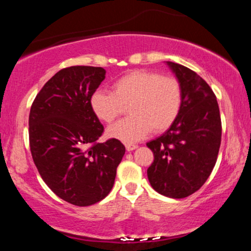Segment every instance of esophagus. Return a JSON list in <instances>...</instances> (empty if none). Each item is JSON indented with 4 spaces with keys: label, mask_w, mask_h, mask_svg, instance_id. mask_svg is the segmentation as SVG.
<instances>
[{
    "label": "esophagus",
    "mask_w": 251,
    "mask_h": 251,
    "mask_svg": "<svg viewBox=\"0 0 251 251\" xmlns=\"http://www.w3.org/2000/svg\"><path fill=\"white\" fill-rule=\"evenodd\" d=\"M138 148V145H135V144H126V150L127 151H133Z\"/></svg>",
    "instance_id": "esophagus-1"
}]
</instances>
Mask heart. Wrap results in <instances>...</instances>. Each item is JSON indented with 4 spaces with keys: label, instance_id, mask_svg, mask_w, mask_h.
Returning a JSON list of instances; mask_svg holds the SVG:
<instances>
[{
    "label": "heart",
    "instance_id": "heart-1",
    "mask_svg": "<svg viewBox=\"0 0 251 251\" xmlns=\"http://www.w3.org/2000/svg\"><path fill=\"white\" fill-rule=\"evenodd\" d=\"M183 92L174 76L150 71H133L116 80L113 92L98 89L91 97L94 114L112 123L127 106L128 118L109 126L106 134L124 143H135L171 127L179 114Z\"/></svg>",
    "mask_w": 251,
    "mask_h": 251
}]
</instances>
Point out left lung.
<instances>
[{"label":"left lung","instance_id":"8db88e82","mask_svg":"<svg viewBox=\"0 0 251 251\" xmlns=\"http://www.w3.org/2000/svg\"><path fill=\"white\" fill-rule=\"evenodd\" d=\"M181 86L179 114L165 133L146 144L154 160L148 169L151 186L170 198H185L201 188L214 169L222 123L210 86L190 68L166 61Z\"/></svg>","mask_w":251,"mask_h":251}]
</instances>
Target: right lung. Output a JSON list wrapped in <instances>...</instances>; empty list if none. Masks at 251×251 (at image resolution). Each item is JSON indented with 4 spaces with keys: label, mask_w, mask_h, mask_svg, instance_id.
<instances>
[{
    "label": "right lung",
    "mask_w": 251,
    "mask_h": 251,
    "mask_svg": "<svg viewBox=\"0 0 251 251\" xmlns=\"http://www.w3.org/2000/svg\"><path fill=\"white\" fill-rule=\"evenodd\" d=\"M106 71L72 66L50 77L31 105L29 145L43 181L61 200L88 206L109 194L125 154L118 139L97 143L103 126L91 97Z\"/></svg>",
    "instance_id": "1"
}]
</instances>
